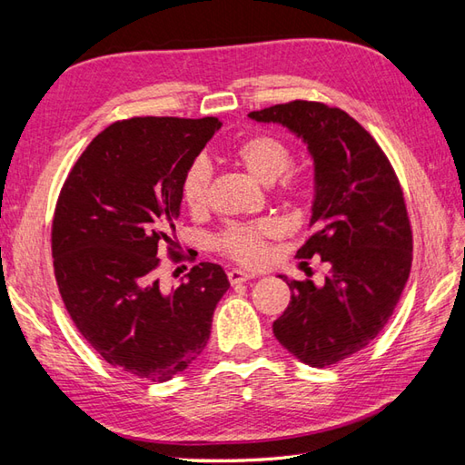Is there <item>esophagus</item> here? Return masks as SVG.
Segmentation results:
<instances>
[{
    "label": "esophagus",
    "mask_w": 465,
    "mask_h": 465,
    "mask_svg": "<svg viewBox=\"0 0 465 465\" xmlns=\"http://www.w3.org/2000/svg\"><path fill=\"white\" fill-rule=\"evenodd\" d=\"M251 279H254V272H246V271H241V269H231L229 271L231 285H239V282L251 281Z\"/></svg>",
    "instance_id": "34e87169"
}]
</instances>
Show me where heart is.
I'll use <instances>...</instances> for the list:
<instances>
[{
  "instance_id": "heart-1",
  "label": "heart",
  "mask_w": 465,
  "mask_h": 465,
  "mask_svg": "<svg viewBox=\"0 0 465 465\" xmlns=\"http://www.w3.org/2000/svg\"><path fill=\"white\" fill-rule=\"evenodd\" d=\"M234 163L242 166L249 176L261 184H272L281 178L279 193L287 198H297L302 191V176L297 173H287L292 164V150L285 140L259 132L249 138L241 140L232 148ZM213 170L204 158H196L188 164L180 184L184 204L191 211H203L208 201V188H211ZM279 234V224L274 221H257L229 224L216 234L214 244L226 257L257 267L269 254V241Z\"/></svg>"
}]
</instances>
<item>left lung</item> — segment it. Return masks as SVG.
<instances>
[{"label":"left lung","instance_id":"8db88e82","mask_svg":"<svg viewBox=\"0 0 465 465\" xmlns=\"http://www.w3.org/2000/svg\"><path fill=\"white\" fill-rule=\"evenodd\" d=\"M249 116L285 126L307 144L315 201L297 257L329 264L321 287L287 281L291 302L272 333L302 363H339L379 335L410 277L413 239L401 184L375 138L343 110L295 100Z\"/></svg>","mask_w":465,"mask_h":465}]
</instances>
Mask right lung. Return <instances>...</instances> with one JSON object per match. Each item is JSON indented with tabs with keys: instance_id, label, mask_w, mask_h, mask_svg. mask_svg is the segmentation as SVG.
I'll return each instance as SVG.
<instances>
[{
	"instance_id": "add662e5",
	"label": "right lung",
	"mask_w": 465,
	"mask_h": 465,
	"mask_svg": "<svg viewBox=\"0 0 465 465\" xmlns=\"http://www.w3.org/2000/svg\"><path fill=\"white\" fill-rule=\"evenodd\" d=\"M219 118H130L94 138L70 170L52 223L54 272L82 337L112 367L148 381L183 373L211 337L231 287L221 264L198 262L160 287L158 251L173 259L183 176Z\"/></svg>"
}]
</instances>
